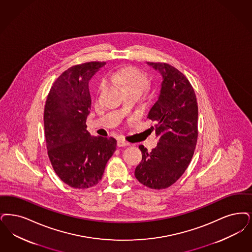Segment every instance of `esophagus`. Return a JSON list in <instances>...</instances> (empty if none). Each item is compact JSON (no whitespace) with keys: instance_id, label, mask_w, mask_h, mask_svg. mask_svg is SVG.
<instances>
[{"instance_id":"obj_1","label":"esophagus","mask_w":252,"mask_h":252,"mask_svg":"<svg viewBox=\"0 0 252 252\" xmlns=\"http://www.w3.org/2000/svg\"><path fill=\"white\" fill-rule=\"evenodd\" d=\"M117 145H118L119 147H124V146H128V145H130V143L127 142L126 141H125V140H123V139H120V140H118V141H117Z\"/></svg>"}]
</instances>
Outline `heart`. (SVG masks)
I'll use <instances>...</instances> for the list:
<instances>
[{
	"instance_id": "1",
	"label": "heart",
	"mask_w": 252,
	"mask_h": 252,
	"mask_svg": "<svg viewBox=\"0 0 252 252\" xmlns=\"http://www.w3.org/2000/svg\"><path fill=\"white\" fill-rule=\"evenodd\" d=\"M109 80L121 86L126 93L138 92L142 94L148 86L147 76L136 67H126L114 71L110 74ZM106 86V81H101L98 91L102 92Z\"/></svg>"
}]
</instances>
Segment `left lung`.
Here are the masks:
<instances>
[{"label": "left lung", "mask_w": 252, "mask_h": 252, "mask_svg": "<svg viewBox=\"0 0 252 252\" xmlns=\"http://www.w3.org/2000/svg\"><path fill=\"white\" fill-rule=\"evenodd\" d=\"M147 63L162 76L158 98L147 116L157 122L154 129L159 142L151 152L139 146L142 159L135 177L152 189H163L177 181L191 161L198 139V104L180 71L165 63Z\"/></svg>", "instance_id": "left-lung-1"}]
</instances>
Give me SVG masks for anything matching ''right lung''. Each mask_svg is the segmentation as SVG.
Wrapping results in <instances>:
<instances>
[{"instance_id":"1","label":"right lung","mask_w":252,"mask_h":252,"mask_svg":"<svg viewBox=\"0 0 252 252\" xmlns=\"http://www.w3.org/2000/svg\"><path fill=\"white\" fill-rule=\"evenodd\" d=\"M105 63H84L62 73L45 105V138L52 168L74 189H88L100 181L116 150L114 138L92 137L86 129L91 110L89 81Z\"/></svg>"}]
</instances>
